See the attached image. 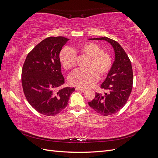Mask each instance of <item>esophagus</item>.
Wrapping results in <instances>:
<instances>
[{
  "label": "esophagus",
  "mask_w": 158,
  "mask_h": 158,
  "mask_svg": "<svg viewBox=\"0 0 158 158\" xmlns=\"http://www.w3.org/2000/svg\"><path fill=\"white\" fill-rule=\"evenodd\" d=\"M75 89H76V91H81V92H84V91L85 90V89H84V88H78V87H76V88H75Z\"/></svg>",
  "instance_id": "1"
}]
</instances>
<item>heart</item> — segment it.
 Segmentation results:
<instances>
[{"mask_svg": "<svg viewBox=\"0 0 158 158\" xmlns=\"http://www.w3.org/2000/svg\"><path fill=\"white\" fill-rule=\"evenodd\" d=\"M76 54L88 56L84 70H77L72 73L69 83L72 85L85 88L91 86L98 79V74L103 77L110 70L112 59L107 52L102 51L100 47L93 42H86L74 48H64L59 54V60L65 70H70L76 64Z\"/></svg>", "mask_w": 158, "mask_h": 158, "instance_id": "1", "label": "heart"}]
</instances>
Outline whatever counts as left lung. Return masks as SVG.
<instances>
[{"mask_svg": "<svg viewBox=\"0 0 158 158\" xmlns=\"http://www.w3.org/2000/svg\"><path fill=\"white\" fill-rule=\"evenodd\" d=\"M89 40H104L111 45L114 52V60L102 84L101 88L107 92L95 93V98L88 102L94 111L103 116L114 114L123 107L132 89L133 73L131 62L118 43L106 37L91 38Z\"/></svg>", "mask_w": 158, "mask_h": 158, "instance_id": "1", "label": "left lung"}]
</instances>
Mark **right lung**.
Returning <instances> with one entry per match:
<instances>
[{"instance_id": "add662e5", "label": "right lung", "mask_w": 158, "mask_h": 158, "mask_svg": "<svg viewBox=\"0 0 158 158\" xmlns=\"http://www.w3.org/2000/svg\"><path fill=\"white\" fill-rule=\"evenodd\" d=\"M70 40L50 37L41 41L27 55L22 71L23 93L31 106L47 116H54L66 107L74 88H62L59 54Z\"/></svg>"}]
</instances>
